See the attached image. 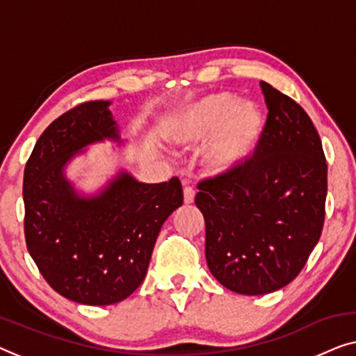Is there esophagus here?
Instances as JSON below:
<instances>
[{
    "mask_svg": "<svg viewBox=\"0 0 356 356\" xmlns=\"http://www.w3.org/2000/svg\"><path fill=\"white\" fill-rule=\"evenodd\" d=\"M183 195H184V204H193L194 202V189L189 186L188 183H184V188H183Z\"/></svg>",
    "mask_w": 356,
    "mask_h": 356,
    "instance_id": "1",
    "label": "esophagus"
}]
</instances>
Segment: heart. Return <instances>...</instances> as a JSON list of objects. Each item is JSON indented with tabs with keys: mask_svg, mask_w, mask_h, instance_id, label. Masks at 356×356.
Instances as JSON below:
<instances>
[{
	"mask_svg": "<svg viewBox=\"0 0 356 356\" xmlns=\"http://www.w3.org/2000/svg\"><path fill=\"white\" fill-rule=\"evenodd\" d=\"M261 131L264 117L254 102H236L229 92H213L175 115L163 133L179 149H195L209 140L205 165L213 175H228L249 162Z\"/></svg>",
	"mask_w": 356,
	"mask_h": 356,
	"instance_id": "heart-1",
	"label": "heart"
}]
</instances>
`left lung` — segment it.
Returning a JSON list of instances; mask_svg holds the SVG:
<instances>
[{
  "mask_svg": "<svg viewBox=\"0 0 356 356\" xmlns=\"http://www.w3.org/2000/svg\"><path fill=\"white\" fill-rule=\"evenodd\" d=\"M268 117L244 167L197 184L205 259L226 289L264 296L296 280L324 223L327 163L305 111L260 81Z\"/></svg>",
  "mask_w": 356,
  "mask_h": 356,
  "instance_id": "1",
  "label": "left lung"
}]
</instances>
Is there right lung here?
<instances>
[{"label":"right lung","instance_id":"obj_1","mask_svg":"<svg viewBox=\"0 0 356 356\" xmlns=\"http://www.w3.org/2000/svg\"><path fill=\"white\" fill-rule=\"evenodd\" d=\"M90 101L67 111L38 138L24 172L25 242L46 282L83 305H112L141 286L162 225L183 205L177 177L141 183L117 173L95 195H80L65 165L92 143H122L107 107Z\"/></svg>","mask_w":356,"mask_h":356}]
</instances>
